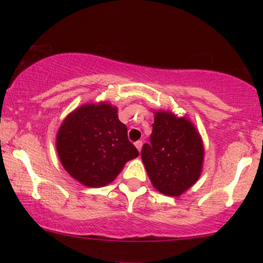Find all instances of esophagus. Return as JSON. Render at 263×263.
Here are the masks:
<instances>
[{"mask_svg":"<svg viewBox=\"0 0 263 263\" xmlns=\"http://www.w3.org/2000/svg\"><path fill=\"white\" fill-rule=\"evenodd\" d=\"M142 144H143V143H142V141H137V142H136V143H135L136 148L140 151V152H141V149H142Z\"/></svg>","mask_w":263,"mask_h":263,"instance_id":"obj_1","label":"esophagus"}]
</instances>
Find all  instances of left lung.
<instances>
[{"instance_id":"1","label":"left lung","mask_w":263,"mask_h":263,"mask_svg":"<svg viewBox=\"0 0 263 263\" xmlns=\"http://www.w3.org/2000/svg\"><path fill=\"white\" fill-rule=\"evenodd\" d=\"M149 143L142 147V162L157 190L178 197L198 180L203 164L201 138L185 117L156 112Z\"/></svg>"}]
</instances>
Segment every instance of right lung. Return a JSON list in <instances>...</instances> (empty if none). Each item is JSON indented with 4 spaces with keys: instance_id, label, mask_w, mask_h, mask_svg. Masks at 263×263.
<instances>
[{
    "instance_id": "1",
    "label": "right lung",
    "mask_w": 263,
    "mask_h": 263,
    "mask_svg": "<svg viewBox=\"0 0 263 263\" xmlns=\"http://www.w3.org/2000/svg\"><path fill=\"white\" fill-rule=\"evenodd\" d=\"M57 151L65 171L87 186L111 183L126 162L140 155L117 108L106 102L84 105L69 115L57 136Z\"/></svg>"
}]
</instances>
